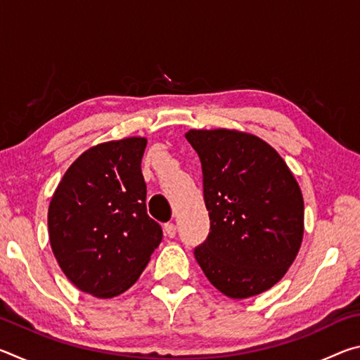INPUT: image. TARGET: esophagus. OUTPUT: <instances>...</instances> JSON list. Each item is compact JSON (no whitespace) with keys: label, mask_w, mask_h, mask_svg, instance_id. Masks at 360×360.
Returning a JSON list of instances; mask_svg holds the SVG:
<instances>
[{"label":"esophagus","mask_w":360,"mask_h":360,"mask_svg":"<svg viewBox=\"0 0 360 360\" xmlns=\"http://www.w3.org/2000/svg\"><path fill=\"white\" fill-rule=\"evenodd\" d=\"M163 231H165V235L168 236V238H174V235H176V225L174 224H165L163 225Z\"/></svg>","instance_id":"34e87169"}]
</instances>
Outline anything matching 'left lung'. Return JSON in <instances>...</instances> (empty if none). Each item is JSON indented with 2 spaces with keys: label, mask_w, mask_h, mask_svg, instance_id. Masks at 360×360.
I'll list each match as a JSON object with an SVG mask.
<instances>
[{
  "label": "left lung",
  "mask_w": 360,
  "mask_h": 360,
  "mask_svg": "<svg viewBox=\"0 0 360 360\" xmlns=\"http://www.w3.org/2000/svg\"><path fill=\"white\" fill-rule=\"evenodd\" d=\"M203 169L211 229L195 259L230 298L271 289L303 240V195L283 157L259 136L229 129L188 130Z\"/></svg>",
  "instance_id": "obj_1"
}]
</instances>
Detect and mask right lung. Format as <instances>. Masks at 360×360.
<instances>
[{"label": "right lung", "mask_w": 360, "mask_h": 360, "mask_svg": "<svg viewBox=\"0 0 360 360\" xmlns=\"http://www.w3.org/2000/svg\"><path fill=\"white\" fill-rule=\"evenodd\" d=\"M148 139L92 146L66 169L49 205V240L79 290L112 298L138 281L162 229L146 212L141 158Z\"/></svg>", "instance_id": "obj_1"}]
</instances>
